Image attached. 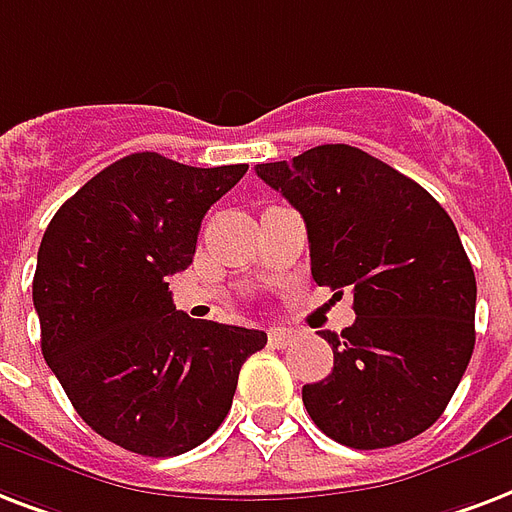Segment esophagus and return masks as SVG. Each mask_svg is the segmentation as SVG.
Masks as SVG:
<instances>
[{"label": "esophagus", "mask_w": 512, "mask_h": 512, "mask_svg": "<svg viewBox=\"0 0 512 512\" xmlns=\"http://www.w3.org/2000/svg\"><path fill=\"white\" fill-rule=\"evenodd\" d=\"M268 341H271V346H276V349H284V346H290V343L295 341V333L287 330V327H271V330H268Z\"/></svg>", "instance_id": "34e87169"}]
</instances>
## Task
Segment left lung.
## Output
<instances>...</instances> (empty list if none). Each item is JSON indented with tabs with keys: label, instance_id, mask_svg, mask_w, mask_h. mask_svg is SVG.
<instances>
[{
	"label": "left lung",
	"instance_id": "1",
	"mask_svg": "<svg viewBox=\"0 0 512 512\" xmlns=\"http://www.w3.org/2000/svg\"><path fill=\"white\" fill-rule=\"evenodd\" d=\"M306 222L311 276L354 295V325L322 333L333 373L303 386L327 438L373 451L416 438L446 411L475 346V273L446 209L349 144L257 163Z\"/></svg>",
	"mask_w": 512,
	"mask_h": 512
}]
</instances>
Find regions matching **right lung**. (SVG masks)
Listing matches in <instances>:
<instances>
[{
	"label": "right lung",
	"instance_id": "1",
	"mask_svg": "<svg viewBox=\"0 0 512 512\" xmlns=\"http://www.w3.org/2000/svg\"><path fill=\"white\" fill-rule=\"evenodd\" d=\"M247 169L134 152L85 182L42 236L31 284L42 357L85 424L126 451L201 446L228 416L241 365L268 341L190 319L169 292L209 206Z\"/></svg>",
	"mask_w": 512,
	"mask_h": 512
}]
</instances>
